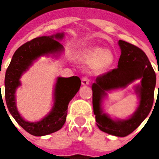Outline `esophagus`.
<instances>
[{
    "mask_svg": "<svg viewBox=\"0 0 159 159\" xmlns=\"http://www.w3.org/2000/svg\"><path fill=\"white\" fill-rule=\"evenodd\" d=\"M81 83H82V85H84V86L89 85V83H90V80H89V78H88V77H83L82 80H81Z\"/></svg>",
    "mask_w": 159,
    "mask_h": 159,
    "instance_id": "esophagus-1",
    "label": "esophagus"
}]
</instances>
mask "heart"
I'll return each instance as SVG.
<instances>
[{"label": "heart", "mask_w": 159, "mask_h": 159, "mask_svg": "<svg viewBox=\"0 0 159 159\" xmlns=\"http://www.w3.org/2000/svg\"><path fill=\"white\" fill-rule=\"evenodd\" d=\"M115 58V55L111 50L100 47L89 48L80 56L83 62L93 64V69L95 72H103L109 70L114 64Z\"/></svg>", "instance_id": "1"}]
</instances>
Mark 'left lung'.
Masks as SVG:
<instances>
[{
	"mask_svg": "<svg viewBox=\"0 0 159 159\" xmlns=\"http://www.w3.org/2000/svg\"><path fill=\"white\" fill-rule=\"evenodd\" d=\"M119 45L121 55L118 67L97 77L92 85L93 108L96 125L100 130L111 135L125 137L134 131L150 113L154 102L156 73L141 48L121 40H119ZM135 79L141 80V85L136 88L140 96V104L131 118L114 120L102 113L101 102L106 91L125 87Z\"/></svg>",
	"mask_w": 159,
	"mask_h": 159,
	"instance_id": "8db88e82",
	"label": "left lung"
}]
</instances>
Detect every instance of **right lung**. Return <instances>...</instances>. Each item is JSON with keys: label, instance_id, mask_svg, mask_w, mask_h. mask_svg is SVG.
I'll return each instance as SVG.
<instances>
[{"label": "right lung", "instance_id": "add662e5", "mask_svg": "<svg viewBox=\"0 0 159 159\" xmlns=\"http://www.w3.org/2000/svg\"><path fill=\"white\" fill-rule=\"evenodd\" d=\"M63 38L64 34H57L52 36L38 37L25 43L16 50L6 70L4 81L5 100L9 111L18 125L34 136L47 135L62 128L66 120L68 104L80 88V79L77 76L57 78L55 88L54 106L49 114L38 122H28L20 116L16 107V89L20 86L19 79L23 72L27 70L34 60L44 55L63 51V45L54 40H62Z\"/></svg>", "mask_w": 159, "mask_h": 159}]
</instances>
